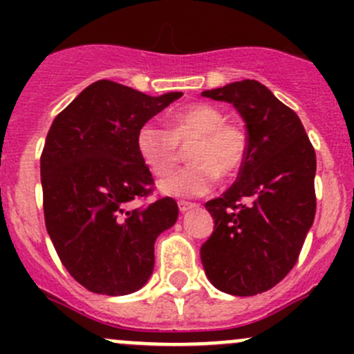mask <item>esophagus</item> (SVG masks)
Returning <instances> with one entry per match:
<instances>
[{"label": "esophagus", "instance_id": "34e87169", "mask_svg": "<svg viewBox=\"0 0 354 354\" xmlns=\"http://www.w3.org/2000/svg\"><path fill=\"white\" fill-rule=\"evenodd\" d=\"M178 207H180V212H187V210L195 209V207H197V203L187 202V200H180V202H178Z\"/></svg>", "mask_w": 354, "mask_h": 354}]
</instances>
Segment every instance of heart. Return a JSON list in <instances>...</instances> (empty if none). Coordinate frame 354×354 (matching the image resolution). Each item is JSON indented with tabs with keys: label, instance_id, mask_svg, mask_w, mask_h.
Masks as SVG:
<instances>
[{
	"label": "heart",
	"instance_id": "obj_1",
	"mask_svg": "<svg viewBox=\"0 0 354 354\" xmlns=\"http://www.w3.org/2000/svg\"><path fill=\"white\" fill-rule=\"evenodd\" d=\"M190 166L160 183L162 192L176 197H200L212 190L219 176L233 178L243 169L250 152L248 133L240 123L226 121L219 108L205 102L178 111L171 130L149 121L137 133V149L157 178L180 164L188 149Z\"/></svg>",
	"mask_w": 354,
	"mask_h": 354
}]
</instances>
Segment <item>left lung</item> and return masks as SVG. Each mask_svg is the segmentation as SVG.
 Wrapping results in <instances>:
<instances>
[{"mask_svg":"<svg viewBox=\"0 0 354 354\" xmlns=\"http://www.w3.org/2000/svg\"><path fill=\"white\" fill-rule=\"evenodd\" d=\"M202 95L238 109L250 152L236 181L205 203L214 233L200 260L221 291L259 295L295 267L315 219V149L298 114L260 82H233Z\"/></svg>","mask_w":354,"mask_h":354,"instance_id":"left-lung-1","label":"left lung"}]
</instances>
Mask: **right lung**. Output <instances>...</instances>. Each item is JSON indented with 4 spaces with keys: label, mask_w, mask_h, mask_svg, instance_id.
Returning a JSON list of instances; mask_svg holds the SVG:
<instances>
[{
    "label": "right lung",
    "mask_w": 354,
    "mask_h": 354,
    "mask_svg": "<svg viewBox=\"0 0 354 354\" xmlns=\"http://www.w3.org/2000/svg\"><path fill=\"white\" fill-rule=\"evenodd\" d=\"M181 95L151 97L97 80L49 128L41 154L46 230L65 269L88 291L128 295L151 277L156 238L180 210L171 197L147 202L154 178L138 154L137 133Z\"/></svg>",
    "instance_id": "1"
}]
</instances>
